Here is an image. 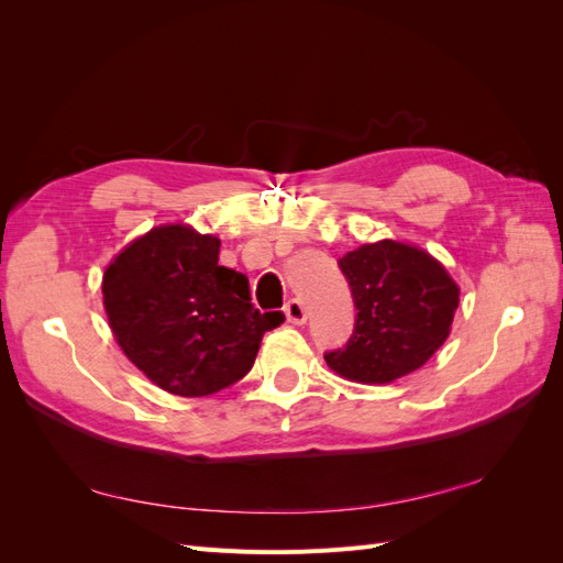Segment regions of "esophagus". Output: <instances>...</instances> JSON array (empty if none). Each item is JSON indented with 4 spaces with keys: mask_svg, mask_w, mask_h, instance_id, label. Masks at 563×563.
Masks as SVG:
<instances>
[{
    "mask_svg": "<svg viewBox=\"0 0 563 563\" xmlns=\"http://www.w3.org/2000/svg\"><path fill=\"white\" fill-rule=\"evenodd\" d=\"M284 317L288 323H294V327H302V323L308 321V310H305V305L300 300H288L284 308Z\"/></svg>",
    "mask_w": 563,
    "mask_h": 563,
    "instance_id": "1",
    "label": "esophagus"
}]
</instances>
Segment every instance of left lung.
I'll return each instance as SVG.
<instances>
[{"mask_svg": "<svg viewBox=\"0 0 563 563\" xmlns=\"http://www.w3.org/2000/svg\"><path fill=\"white\" fill-rule=\"evenodd\" d=\"M350 282L356 323L345 350L327 354L340 378L387 385L430 362L446 343L460 302V286L432 253L380 240L340 258Z\"/></svg>", "mask_w": 563, "mask_h": 563, "instance_id": "left-lung-1", "label": "left lung"}]
</instances>
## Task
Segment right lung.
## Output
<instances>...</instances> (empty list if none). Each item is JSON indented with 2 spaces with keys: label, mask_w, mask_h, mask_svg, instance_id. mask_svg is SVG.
I'll return each instance as SVG.
<instances>
[{
  "label": "right lung",
  "mask_w": 563,
  "mask_h": 563,
  "mask_svg": "<svg viewBox=\"0 0 563 563\" xmlns=\"http://www.w3.org/2000/svg\"><path fill=\"white\" fill-rule=\"evenodd\" d=\"M220 240L187 223L135 236L103 275V308L126 360L168 395L207 397L242 380L282 312L251 305L249 279L218 265Z\"/></svg>",
  "instance_id": "add662e5"
}]
</instances>
